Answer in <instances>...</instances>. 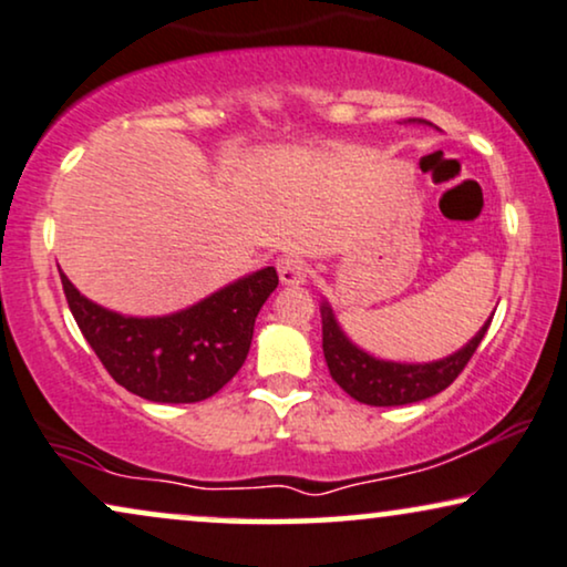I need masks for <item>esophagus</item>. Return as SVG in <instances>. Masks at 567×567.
<instances>
[{
    "label": "esophagus",
    "instance_id": "1",
    "mask_svg": "<svg viewBox=\"0 0 567 567\" xmlns=\"http://www.w3.org/2000/svg\"><path fill=\"white\" fill-rule=\"evenodd\" d=\"M277 271L282 285H303L308 277V267L303 259H298V256H282V259L277 261Z\"/></svg>",
    "mask_w": 567,
    "mask_h": 567
}]
</instances>
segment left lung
I'll return each mask as SVG.
<instances>
[{
    "instance_id": "left-lung-1",
    "label": "left lung",
    "mask_w": 567,
    "mask_h": 567,
    "mask_svg": "<svg viewBox=\"0 0 567 567\" xmlns=\"http://www.w3.org/2000/svg\"><path fill=\"white\" fill-rule=\"evenodd\" d=\"M408 123L432 125L426 120H408ZM492 317L484 321V327L471 337L461 350L453 355L440 358V361L429 363H400L374 358L363 348H358L350 337L342 332L340 321H337L332 306L321 300V348L329 374L350 398L367 405H408L421 403V400L436 395V392L447 390L455 382L457 374L476 353L478 342L484 340L486 329H489Z\"/></svg>"
}]
</instances>
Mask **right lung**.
I'll return each instance as SVG.
<instances>
[{
  "mask_svg": "<svg viewBox=\"0 0 567 567\" xmlns=\"http://www.w3.org/2000/svg\"><path fill=\"white\" fill-rule=\"evenodd\" d=\"M68 306L104 369L152 403H200L238 374L277 269L235 279L198 303L164 317H125L93 303L62 275Z\"/></svg>",
  "mask_w": 567,
  "mask_h": 567,
  "instance_id": "add662e5",
  "label": "right lung"
}]
</instances>
